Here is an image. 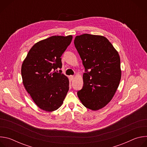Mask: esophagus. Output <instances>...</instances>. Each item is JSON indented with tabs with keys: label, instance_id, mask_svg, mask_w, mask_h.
Segmentation results:
<instances>
[{
	"label": "esophagus",
	"instance_id": "1",
	"mask_svg": "<svg viewBox=\"0 0 147 147\" xmlns=\"http://www.w3.org/2000/svg\"><path fill=\"white\" fill-rule=\"evenodd\" d=\"M69 78H70V81H73V80H74V76H69Z\"/></svg>",
	"mask_w": 147,
	"mask_h": 147
}]
</instances>
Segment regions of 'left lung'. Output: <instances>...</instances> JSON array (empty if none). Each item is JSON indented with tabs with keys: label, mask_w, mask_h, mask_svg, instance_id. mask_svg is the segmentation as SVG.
<instances>
[{
	"label": "left lung",
	"mask_w": 147,
	"mask_h": 147,
	"mask_svg": "<svg viewBox=\"0 0 147 147\" xmlns=\"http://www.w3.org/2000/svg\"><path fill=\"white\" fill-rule=\"evenodd\" d=\"M75 47L88 73L83 74L84 85L77 95L85 107L99 110L111 102L121 76L118 52L103 36L82 34L75 37Z\"/></svg>",
	"instance_id": "left-lung-1"
}]
</instances>
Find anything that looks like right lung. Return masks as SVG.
<instances>
[{
  "label": "right lung",
  "instance_id": "right-lung-1",
  "mask_svg": "<svg viewBox=\"0 0 147 147\" xmlns=\"http://www.w3.org/2000/svg\"><path fill=\"white\" fill-rule=\"evenodd\" d=\"M72 39V35H55L41 40L23 61L24 87L37 107L46 112L59 109L69 90L68 77L55 71L61 68V56Z\"/></svg>",
  "mask_w": 147,
  "mask_h": 147
}]
</instances>
